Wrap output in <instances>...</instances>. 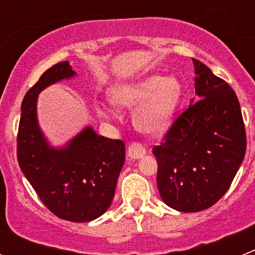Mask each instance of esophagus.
I'll return each mask as SVG.
<instances>
[{
  "instance_id": "obj_1",
  "label": "esophagus",
  "mask_w": 255,
  "mask_h": 255,
  "mask_svg": "<svg viewBox=\"0 0 255 255\" xmlns=\"http://www.w3.org/2000/svg\"><path fill=\"white\" fill-rule=\"evenodd\" d=\"M145 154V148L139 143H131L128 148V155L131 159H139Z\"/></svg>"
}]
</instances>
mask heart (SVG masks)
<instances>
[{"label":"heart","instance_id":"b5f03b06","mask_svg":"<svg viewBox=\"0 0 255 255\" xmlns=\"http://www.w3.org/2000/svg\"><path fill=\"white\" fill-rule=\"evenodd\" d=\"M182 83L176 76L164 78L152 74L132 83L117 85L110 92V98L119 107H136L132 123L139 131L155 135L168 128L182 98ZM102 117H114L112 108L101 106Z\"/></svg>","mask_w":255,"mask_h":255}]
</instances>
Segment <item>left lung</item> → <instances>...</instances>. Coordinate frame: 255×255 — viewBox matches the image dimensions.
Returning <instances> with one entry per match:
<instances>
[{"label": "left lung", "mask_w": 255, "mask_h": 255, "mask_svg": "<svg viewBox=\"0 0 255 255\" xmlns=\"http://www.w3.org/2000/svg\"><path fill=\"white\" fill-rule=\"evenodd\" d=\"M195 100L177 117L157 158L162 200L180 212H199L229 190L245 150L244 121L238 97L225 80L193 58Z\"/></svg>", "instance_id": "obj_1"}]
</instances>
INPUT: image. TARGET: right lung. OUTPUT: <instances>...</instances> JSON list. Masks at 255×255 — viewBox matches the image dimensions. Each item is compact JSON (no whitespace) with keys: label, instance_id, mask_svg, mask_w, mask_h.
I'll use <instances>...</instances> for the list:
<instances>
[{"label":"right lung","instance_id":"obj_1","mask_svg":"<svg viewBox=\"0 0 255 255\" xmlns=\"http://www.w3.org/2000/svg\"><path fill=\"white\" fill-rule=\"evenodd\" d=\"M75 75L69 61L56 64L25 94L17 132V161L53 215L71 222H89L111 206L125 162V144L98 135L92 126L64 147L48 143L38 124V96L49 85Z\"/></svg>","mask_w":255,"mask_h":255}]
</instances>
